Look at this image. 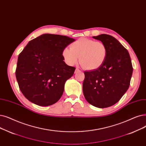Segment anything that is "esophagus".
<instances>
[{"instance_id":"1","label":"esophagus","mask_w":146,"mask_h":146,"mask_svg":"<svg viewBox=\"0 0 146 146\" xmlns=\"http://www.w3.org/2000/svg\"><path fill=\"white\" fill-rule=\"evenodd\" d=\"M80 72V70H79V68H76V70H75V73H77V72Z\"/></svg>"}]
</instances>
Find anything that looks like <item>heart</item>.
<instances>
[{"instance_id":"obj_1","label":"heart","mask_w":146,"mask_h":146,"mask_svg":"<svg viewBox=\"0 0 146 146\" xmlns=\"http://www.w3.org/2000/svg\"><path fill=\"white\" fill-rule=\"evenodd\" d=\"M62 55L68 65H75L79 57L82 67L88 70H94L104 64L107 50L102 42L80 38L71 44L70 48L63 49Z\"/></svg>"}]
</instances>
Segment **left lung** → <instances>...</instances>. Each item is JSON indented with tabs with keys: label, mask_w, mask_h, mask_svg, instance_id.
Wrapping results in <instances>:
<instances>
[{
	"label": "left lung",
	"mask_w": 146,
	"mask_h": 146,
	"mask_svg": "<svg viewBox=\"0 0 146 146\" xmlns=\"http://www.w3.org/2000/svg\"><path fill=\"white\" fill-rule=\"evenodd\" d=\"M93 38L104 43L107 55L100 68L84 72L83 92L89 103L106 108L117 103L128 90L133 68L127 49L115 37L102 34Z\"/></svg>",
	"instance_id": "8db88e82"
}]
</instances>
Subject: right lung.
Returning <instances> with one entry per match:
<instances>
[{"label":"right lung","instance_id":"right-lung-1","mask_svg":"<svg viewBox=\"0 0 146 146\" xmlns=\"http://www.w3.org/2000/svg\"><path fill=\"white\" fill-rule=\"evenodd\" d=\"M75 39L43 34L30 40L19 54L15 71L20 90L28 100L41 106L60 99L66 80L76 68L63 61L62 50Z\"/></svg>","mask_w":146,"mask_h":146}]
</instances>
